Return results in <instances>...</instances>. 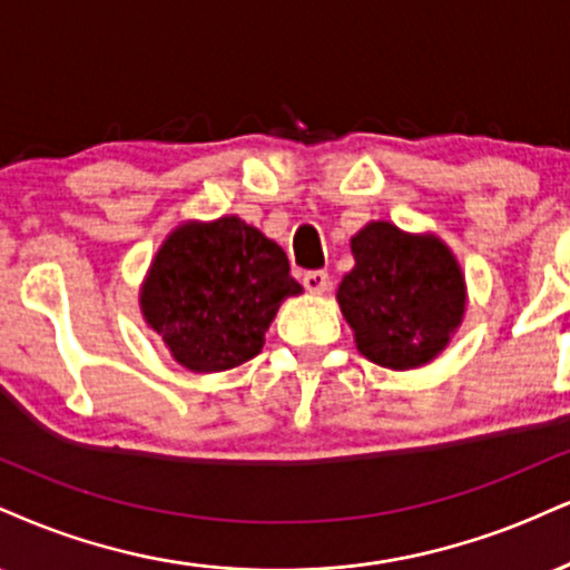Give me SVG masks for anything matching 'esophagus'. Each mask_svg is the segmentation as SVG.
I'll return each instance as SVG.
<instances>
[{
	"label": "esophagus",
	"mask_w": 570,
	"mask_h": 570,
	"mask_svg": "<svg viewBox=\"0 0 570 570\" xmlns=\"http://www.w3.org/2000/svg\"><path fill=\"white\" fill-rule=\"evenodd\" d=\"M303 284L311 294H324L328 289V273L326 271H307L303 276Z\"/></svg>",
	"instance_id": "obj_1"
}]
</instances>
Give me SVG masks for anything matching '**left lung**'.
I'll return each mask as SVG.
<instances>
[{
    "label": "left lung",
    "mask_w": 570,
    "mask_h": 570,
    "mask_svg": "<svg viewBox=\"0 0 570 570\" xmlns=\"http://www.w3.org/2000/svg\"><path fill=\"white\" fill-rule=\"evenodd\" d=\"M355 267L337 299L368 361L414 368L433 361L462 324L464 278L435 236H409L390 223L353 236Z\"/></svg>",
    "instance_id": "left-lung-1"
}]
</instances>
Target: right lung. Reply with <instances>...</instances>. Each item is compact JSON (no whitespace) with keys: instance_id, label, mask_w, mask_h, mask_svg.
Here are the masks:
<instances>
[{"instance_id":"obj_1","label":"right lung","mask_w":570,"mask_h":570,"mask_svg":"<svg viewBox=\"0 0 570 570\" xmlns=\"http://www.w3.org/2000/svg\"><path fill=\"white\" fill-rule=\"evenodd\" d=\"M303 286L284 249L238 217L188 223L164 242L140 294L146 321L190 372H225L263 351L278 305Z\"/></svg>"}]
</instances>
